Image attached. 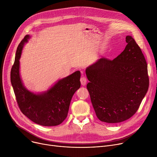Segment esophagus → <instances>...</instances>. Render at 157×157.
I'll use <instances>...</instances> for the list:
<instances>
[{"mask_svg": "<svg viewBox=\"0 0 157 157\" xmlns=\"http://www.w3.org/2000/svg\"><path fill=\"white\" fill-rule=\"evenodd\" d=\"M80 81H81V83L82 85H85L86 84V82H87V79L85 76H82L80 79Z\"/></svg>", "mask_w": 157, "mask_h": 157, "instance_id": "1", "label": "esophagus"}]
</instances>
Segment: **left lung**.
Instances as JSON below:
<instances>
[{
	"label": "left lung",
	"instance_id": "1",
	"mask_svg": "<svg viewBox=\"0 0 157 157\" xmlns=\"http://www.w3.org/2000/svg\"><path fill=\"white\" fill-rule=\"evenodd\" d=\"M125 48L113 60L102 57L86 69V85L97 118L116 123L138 110L149 87L147 63L134 39L126 37Z\"/></svg>",
	"mask_w": 157,
	"mask_h": 157
}]
</instances>
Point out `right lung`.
Here are the masks:
<instances>
[{"label":"right lung","mask_w":157,"mask_h":157,"mask_svg":"<svg viewBox=\"0 0 157 157\" xmlns=\"http://www.w3.org/2000/svg\"><path fill=\"white\" fill-rule=\"evenodd\" d=\"M29 38V35L25 36L19 44L11 71V82L16 102L21 113L33 122L42 126L59 125L67 117L71 98L80 88V72L59 80L44 93L30 92L23 85L19 72L22 48Z\"/></svg>","instance_id":"add662e5"}]
</instances>
